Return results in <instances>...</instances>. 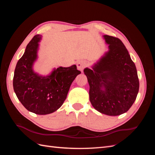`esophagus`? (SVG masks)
Listing matches in <instances>:
<instances>
[{
  "label": "esophagus",
  "instance_id": "1",
  "mask_svg": "<svg viewBox=\"0 0 155 155\" xmlns=\"http://www.w3.org/2000/svg\"><path fill=\"white\" fill-rule=\"evenodd\" d=\"M87 63L85 61L81 60V61H79L78 62L77 67H78V70H81L82 71V70L87 67Z\"/></svg>",
  "mask_w": 155,
  "mask_h": 155
}]
</instances>
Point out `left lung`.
Returning <instances> with one entry per match:
<instances>
[{
    "label": "left lung",
    "mask_w": 155,
    "mask_h": 155,
    "mask_svg": "<svg viewBox=\"0 0 155 155\" xmlns=\"http://www.w3.org/2000/svg\"><path fill=\"white\" fill-rule=\"evenodd\" d=\"M104 37L109 45V51L92 70L87 68L84 73L90 85L89 97L94 108L102 114L118 116L134 104L139 79L137 68L122 41L115 37Z\"/></svg>",
    "instance_id": "obj_1"
}]
</instances>
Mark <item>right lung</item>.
I'll return each instance as SVG.
<instances>
[{
  "instance_id": "1",
  "label": "right lung",
  "mask_w": 155,
  "mask_h": 155,
  "mask_svg": "<svg viewBox=\"0 0 155 155\" xmlns=\"http://www.w3.org/2000/svg\"><path fill=\"white\" fill-rule=\"evenodd\" d=\"M41 36L36 35L28 44L25 54L18 61L13 79V89L26 109L37 114L52 113L66 100L70 85L81 72L76 65L59 67L50 76L41 77L32 65L37 58Z\"/></svg>"
}]
</instances>
